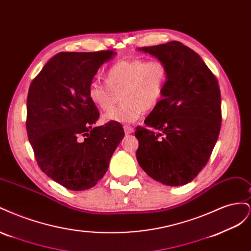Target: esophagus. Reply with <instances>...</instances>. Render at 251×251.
Wrapping results in <instances>:
<instances>
[{
	"instance_id": "1",
	"label": "esophagus",
	"mask_w": 251,
	"mask_h": 251,
	"mask_svg": "<svg viewBox=\"0 0 251 251\" xmlns=\"http://www.w3.org/2000/svg\"><path fill=\"white\" fill-rule=\"evenodd\" d=\"M124 130H125V133H126V135L132 134V133L134 132V128H133L132 126H124Z\"/></svg>"
}]
</instances>
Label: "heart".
Instances as JSON below:
<instances>
[{
	"mask_svg": "<svg viewBox=\"0 0 251 251\" xmlns=\"http://www.w3.org/2000/svg\"><path fill=\"white\" fill-rule=\"evenodd\" d=\"M168 77V69L160 60L148 62L138 57L120 59L105 71V83L95 80L90 83L88 95L97 109L108 112L115 106L120 95L123 103L105 114L103 119L131 124L144 111L154 110L160 103Z\"/></svg>",
	"mask_w": 251,
	"mask_h": 251,
	"instance_id": "1",
	"label": "heart"
}]
</instances>
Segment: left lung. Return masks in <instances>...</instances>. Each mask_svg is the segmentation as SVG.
Listing matches in <instances>:
<instances>
[{
    "instance_id": "8db88e82",
    "label": "left lung",
    "mask_w": 251,
    "mask_h": 251,
    "mask_svg": "<svg viewBox=\"0 0 251 251\" xmlns=\"http://www.w3.org/2000/svg\"><path fill=\"white\" fill-rule=\"evenodd\" d=\"M140 50L160 59L169 77L160 103L144 120L146 126L136 127V157L154 180L184 185L206 165L219 137L222 112L218 79L198 53L180 42Z\"/></svg>"
}]
</instances>
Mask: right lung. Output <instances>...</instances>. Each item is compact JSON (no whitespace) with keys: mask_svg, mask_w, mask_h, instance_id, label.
Listing matches in <instances>:
<instances>
[{"mask_svg":"<svg viewBox=\"0 0 251 251\" xmlns=\"http://www.w3.org/2000/svg\"><path fill=\"white\" fill-rule=\"evenodd\" d=\"M114 51L59 52L30 83L26 130L42 172L71 191L96 185L124 138L123 126L100 117L88 89Z\"/></svg>","mask_w":251,"mask_h":251,"instance_id":"obj_1","label":"right lung"}]
</instances>
